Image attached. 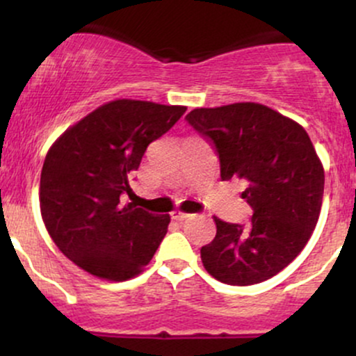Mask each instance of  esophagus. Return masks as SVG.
I'll return each instance as SVG.
<instances>
[{
    "label": "esophagus",
    "mask_w": 356,
    "mask_h": 356,
    "mask_svg": "<svg viewBox=\"0 0 356 356\" xmlns=\"http://www.w3.org/2000/svg\"><path fill=\"white\" fill-rule=\"evenodd\" d=\"M170 216H172V219H175V220H184V219L191 218V214H187V212H182V211H172L170 212Z\"/></svg>",
    "instance_id": "esophagus-1"
}]
</instances>
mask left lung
I'll return each mask as SVG.
<instances>
[{"mask_svg":"<svg viewBox=\"0 0 356 356\" xmlns=\"http://www.w3.org/2000/svg\"><path fill=\"white\" fill-rule=\"evenodd\" d=\"M187 122L209 138L220 179H239L252 207L248 226L216 218V238L201 248L206 271L220 283L266 281L303 251L320 218L325 169L306 130L256 102L194 108Z\"/></svg>","mask_w":356,"mask_h":356,"instance_id":"8db88e82","label":"left lung"}]
</instances>
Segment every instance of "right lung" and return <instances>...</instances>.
<instances>
[{"label":"right lung","instance_id":"right-lung-1","mask_svg":"<svg viewBox=\"0 0 356 356\" xmlns=\"http://www.w3.org/2000/svg\"><path fill=\"white\" fill-rule=\"evenodd\" d=\"M184 105L117 99L53 142L40 179V211L53 243L92 276L127 281L144 271L164 239L169 214L132 202L129 179L147 145L184 115Z\"/></svg>","mask_w":356,"mask_h":356}]
</instances>
